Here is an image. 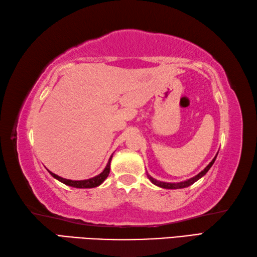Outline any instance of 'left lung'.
<instances>
[{
  "mask_svg": "<svg viewBox=\"0 0 257 257\" xmlns=\"http://www.w3.org/2000/svg\"><path fill=\"white\" fill-rule=\"evenodd\" d=\"M217 155H218V154H217ZM217 155L214 156L213 160L209 163V165L206 167V169H204L203 171L200 172V173H199L198 175H195L194 177H191V179L186 180V181L180 182V183H166V182H161V181H157V180H155V179H154V177H152V176L149 175V174H147V176H148L149 181H151L153 184H155V185H157V186H160V188H163V189H172V190H174V189H183V188H188V186H190L191 184H193L194 182H197L199 179H201V177H202L203 175H206V174H207V172L210 170V167L212 166V164L214 163V161H216V157H217Z\"/></svg>",
  "mask_w": 257,
  "mask_h": 257,
  "instance_id": "obj_1",
  "label": "left lung"
}]
</instances>
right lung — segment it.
<instances>
[{"mask_svg": "<svg viewBox=\"0 0 257 257\" xmlns=\"http://www.w3.org/2000/svg\"><path fill=\"white\" fill-rule=\"evenodd\" d=\"M111 160H112V156L109 158V162L108 164H106L105 169L103 170V172H101L99 175H96L94 177H92V179H87V180H82V181H72V180H67V179H63V177H60L58 175H56L54 173H51L50 171H48L49 173L51 174V176H54L56 180H58L62 182V183L69 185V186H73V188H77V189H90V188H95V186H99L100 184L103 183V181L106 179V177L109 176L110 173V163Z\"/></svg>", "mask_w": 257, "mask_h": 257, "instance_id": "right-lung-1", "label": "right lung"}]
</instances>
